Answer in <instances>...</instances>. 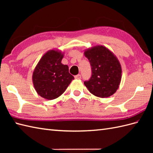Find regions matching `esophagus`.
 Masks as SVG:
<instances>
[{
	"label": "esophagus",
	"mask_w": 153,
	"mask_h": 153,
	"mask_svg": "<svg viewBox=\"0 0 153 153\" xmlns=\"http://www.w3.org/2000/svg\"><path fill=\"white\" fill-rule=\"evenodd\" d=\"M75 78L77 79H81V75L78 74V75H77V76H75Z\"/></svg>",
	"instance_id": "1"
}]
</instances>
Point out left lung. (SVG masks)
<instances>
[{"mask_svg": "<svg viewBox=\"0 0 153 153\" xmlns=\"http://www.w3.org/2000/svg\"><path fill=\"white\" fill-rule=\"evenodd\" d=\"M91 66L92 75L84 84L91 93L100 98L114 94L122 79V67L112 51L102 45L89 48L84 51Z\"/></svg>", "mask_w": 153, "mask_h": 153, "instance_id": "obj_1", "label": "left lung"}]
</instances>
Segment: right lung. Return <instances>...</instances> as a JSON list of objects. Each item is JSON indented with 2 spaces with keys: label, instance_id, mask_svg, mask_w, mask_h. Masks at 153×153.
<instances>
[{
  "label": "right lung",
  "instance_id": "obj_1",
  "mask_svg": "<svg viewBox=\"0 0 153 153\" xmlns=\"http://www.w3.org/2000/svg\"><path fill=\"white\" fill-rule=\"evenodd\" d=\"M64 54L58 50L48 51L35 68L32 76L34 88L45 99L58 98L74 79L69 73L68 66L61 62Z\"/></svg>",
  "mask_w": 153,
  "mask_h": 153
}]
</instances>
